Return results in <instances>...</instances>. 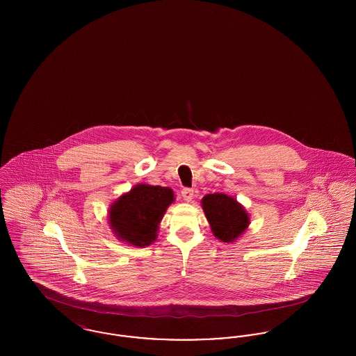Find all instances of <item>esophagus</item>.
<instances>
[{"label":"esophagus","instance_id":"1","mask_svg":"<svg viewBox=\"0 0 356 356\" xmlns=\"http://www.w3.org/2000/svg\"><path fill=\"white\" fill-rule=\"evenodd\" d=\"M181 196L186 202H191L193 199V189L192 188H183L181 189Z\"/></svg>","mask_w":356,"mask_h":356}]
</instances>
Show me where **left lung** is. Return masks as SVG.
<instances>
[{
    "label": "left lung",
    "instance_id": "obj_1",
    "mask_svg": "<svg viewBox=\"0 0 356 356\" xmlns=\"http://www.w3.org/2000/svg\"><path fill=\"white\" fill-rule=\"evenodd\" d=\"M202 204L213 235L224 243L236 240L250 224L244 208L231 196L211 193L204 196Z\"/></svg>",
    "mask_w": 356,
    "mask_h": 356
}]
</instances>
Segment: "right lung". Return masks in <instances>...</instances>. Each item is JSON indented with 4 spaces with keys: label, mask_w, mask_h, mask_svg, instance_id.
Wrapping results in <instances>:
<instances>
[{
    "label": "right lung",
    "mask_w": 356,
    "mask_h": 356,
    "mask_svg": "<svg viewBox=\"0 0 356 356\" xmlns=\"http://www.w3.org/2000/svg\"><path fill=\"white\" fill-rule=\"evenodd\" d=\"M172 202L173 192L168 186L138 184L112 205L111 227L116 236L132 245H149L156 240L159 222Z\"/></svg>",
    "instance_id": "1"
}]
</instances>
